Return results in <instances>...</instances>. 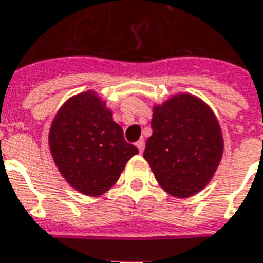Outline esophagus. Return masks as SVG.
<instances>
[{
	"instance_id": "1",
	"label": "esophagus",
	"mask_w": 263,
	"mask_h": 263,
	"mask_svg": "<svg viewBox=\"0 0 263 263\" xmlns=\"http://www.w3.org/2000/svg\"><path fill=\"white\" fill-rule=\"evenodd\" d=\"M135 145H137V148H138V149H139V152L142 154V152H144V148H145L144 139H139V141H138V142Z\"/></svg>"
}]
</instances>
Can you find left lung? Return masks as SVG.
I'll list each match as a JSON object with an SVG mask.
<instances>
[{"label": "left lung", "instance_id": "8db88e82", "mask_svg": "<svg viewBox=\"0 0 263 263\" xmlns=\"http://www.w3.org/2000/svg\"><path fill=\"white\" fill-rule=\"evenodd\" d=\"M144 158L171 195L188 198L202 189L221 161L223 142L212 111L192 95H178L154 109Z\"/></svg>", "mask_w": 263, "mask_h": 263}]
</instances>
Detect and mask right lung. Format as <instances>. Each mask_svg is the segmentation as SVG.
<instances>
[{"mask_svg":"<svg viewBox=\"0 0 263 263\" xmlns=\"http://www.w3.org/2000/svg\"><path fill=\"white\" fill-rule=\"evenodd\" d=\"M49 148L62 176L85 195H101L118 181L138 149L91 91L67 101L57 114Z\"/></svg>","mask_w":263,"mask_h":263,"instance_id":"obj_1","label":"right lung"}]
</instances>
